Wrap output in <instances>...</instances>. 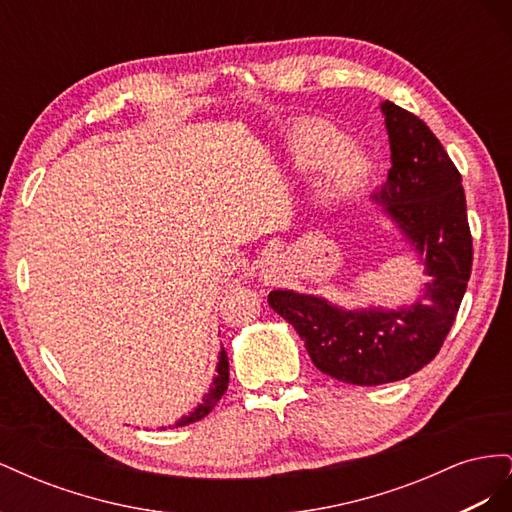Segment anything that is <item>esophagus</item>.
I'll return each mask as SVG.
<instances>
[{"label": "esophagus", "instance_id": "34e87169", "mask_svg": "<svg viewBox=\"0 0 512 512\" xmlns=\"http://www.w3.org/2000/svg\"><path fill=\"white\" fill-rule=\"evenodd\" d=\"M260 277H262V280H265V284H277V282H280V277H282L280 262H277L275 258H267L265 262H262V267H260Z\"/></svg>", "mask_w": 512, "mask_h": 512}]
</instances>
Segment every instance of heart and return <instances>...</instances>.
<instances>
[{"label": "heart", "mask_w": 512, "mask_h": 512, "mask_svg": "<svg viewBox=\"0 0 512 512\" xmlns=\"http://www.w3.org/2000/svg\"><path fill=\"white\" fill-rule=\"evenodd\" d=\"M288 162L303 173H312L329 163L327 173L333 194L352 188L367 173L365 160L348 147L346 134L327 121H303L292 130Z\"/></svg>", "instance_id": "obj_1"}]
</instances>
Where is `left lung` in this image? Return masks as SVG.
Instances as JSON below:
<instances>
[{
  "label": "left lung",
  "mask_w": 512,
  "mask_h": 512,
  "mask_svg": "<svg viewBox=\"0 0 512 512\" xmlns=\"http://www.w3.org/2000/svg\"><path fill=\"white\" fill-rule=\"evenodd\" d=\"M380 111L391 170L371 200L425 265L421 294L395 309H346L318 294L269 292V305L299 333L322 374L356 386L397 382L423 369L451 331L472 271L459 170L425 121L389 100Z\"/></svg>",
  "instance_id": "1"
}]
</instances>
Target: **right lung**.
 <instances>
[{
    "label": "right lung",
    "mask_w": 512,
    "mask_h": 512,
    "mask_svg": "<svg viewBox=\"0 0 512 512\" xmlns=\"http://www.w3.org/2000/svg\"><path fill=\"white\" fill-rule=\"evenodd\" d=\"M226 389H228V354H226V350L222 348V350H220V361H218V374H215V378H213V382H211V386H209V391L205 393L203 404H198V406L194 408V412H190L188 416H181L179 421L175 423V427L190 425V423L200 421V418H205V416L215 408V404H218V401L222 399V395L226 393ZM170 427H173V425H170ZM160 429H164V427H160Z\"/></svg>",
    "instance_id": "obj_1"
}]
</instances>
